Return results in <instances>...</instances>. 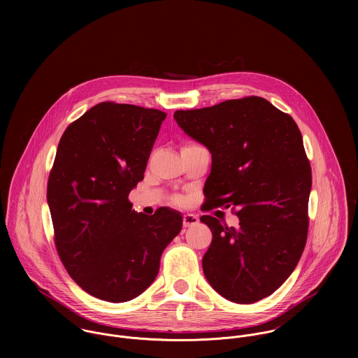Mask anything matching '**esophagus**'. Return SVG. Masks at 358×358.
Masks as SVG:
<instances>
[{
    "label": "esophagus",
    "mask_w": 358,
    "mask_h": 358,
    "mask_svg": "<svg viewBox=\"0 0 358 358\" xmlns=\"http://www.w3.org/2000/svg\"><path fill=\"white\" fill-rule=\"evenodd\" d=\"M199 222H200V219L193 213H185L183 215V226L185 227H192L194 224H199Z\"/></svg>",
    "instance_id": "esophagus-1"
}]
</instances>
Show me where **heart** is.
I'll return each instance as SVG.
<instances>
[{"mask_svg": "<svg viewBox=\"0 0 358 358\" xmlns=\"http://www.w3.org/2000/svg\"><path fill=\"white\" fill-rule=\"evenodd\" d=\"M187 146H190V145H187ZM178 201H179V203H180V201H182V199H178Z\"/></svg>", "mask_w": 358, "mask_h": 358, "instance_id": "1", "label": "heart"}]
</instances>
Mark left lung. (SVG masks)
Listing matches in <instances>:
<instances>
[{"instance_id":"1","label":"left lung","mask_w":358,"mask_h":358,"mask_svg":"<svg viewBox=\"0 0 358 358\" xmlns=\"http://www.w3.org/2000/svg\"><path fill=\"white\" fill-rule=\"evenodd\" d=\"M173 118L212 154L205 209H238L237 229L201 216L212 231L203 257L208 282L241 305L271 295L306 245L311 168L296 122L259 96L178 110Z\"/></svg>"}]
</instances>
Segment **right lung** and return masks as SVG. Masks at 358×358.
Listing matches in <instances>:
<instances>
[{"label":"right lung","mask_w":358,"mask_h":358,"mask_svg":"<svg viewBox=\"0 0 358 358\" xmlns=\"http://www.w3.org/2000/svg\"><path fill=\"white\" fill-rule=\"evenodd\" d=\"M165 117L155 108L99 103L57 145L47 189L56 251L70 277L106 302L146 291L182 229L179 212L161 206L149 216L128 200L143 180Z\"/></svg>","instance_id":"obj_1"}]
</instances>
